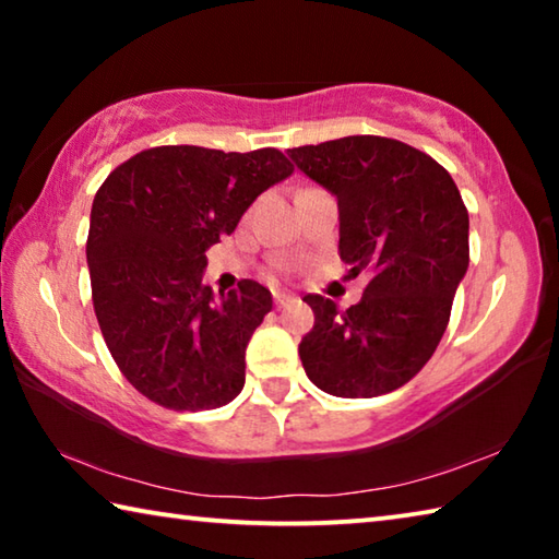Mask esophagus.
I'll use <instances>...</instances> for the list:
<instances>
[{
    "label": "esophagus",
    "mask_w": 559,
    "mask_h": 559,
    "mask_svg": "<svg viewBox=\"0 0 559 559\" xmlns=\"http://www.w3.org/2000/svg\"><path fill=\"white\" fill-rule=\"evenodd\" d=\"M290 300H293V296H290V293H283V290H273V302H276V308H286Z\"/></svg>",
    "instance_id": "1"
}]
</instances>
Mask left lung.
<instances>
[{
  "instance_id": "obj_1",
  "label": "left lung",
  "mask_w": 559,
  "mask_h": 559,
  "mask_svg": "<svg viewBox=\"0 0 559 559\" xmlns=\"http://www.w3.org/2000/svg\"><path fill=\"white\" fill-rule=\"evenodd\" d=\"M337 200L340 259L370 271L362 300L340 310L308 293L316 325L298 355L333 396L400 390L429 362L468 269V212L437 159L400 140L349 135L288 150Z\"/></svg>"
}]
</instances>
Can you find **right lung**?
<instances>
[{"label": "right lung", "mask_w": 559, "mask_h": 559, "mask_svg": "<svg viewBox=\"0 0 559 559\" xmlns=\"http://www.w3.org/2000/svg\"><path fill=\"white\" fill-rule=\"evenodd\" d=\"M290 173L273 147L163 145L100 185L86 243L93 308L120 372L147 400L200 412L243 390L246 345L273 298L257 281L216 298L202 281L204 251Z\"/></svg>", "instance_id": "right-lung-1"}]
</instances>
